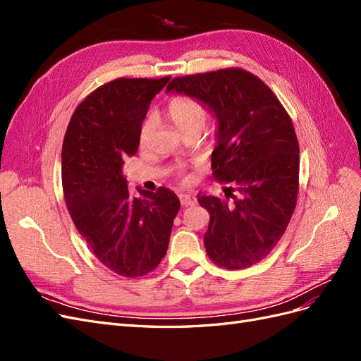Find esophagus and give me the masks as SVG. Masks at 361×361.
I'll return each mask as SVG.
<instances>
[{
    "instance_id": "1",
    "label": "esophagus",
    "mask_w": 361,
    "mask_h": 361,
    "mask_svg": "<svg viewBox=\"0 0 361 361\" xmlns=\"http://www.w3.org/2000/svg\"><path fill=\"white\" fill-rule=\"evenodd\" d=\"M179 200H180V204L182 206H191V204H195V197L191 194H179Z\"/></svg>"
}]
</instances>
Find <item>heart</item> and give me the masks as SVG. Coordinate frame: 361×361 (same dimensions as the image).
<instances>
[{"instance_id":"obj_1","label":"heart","mask_w":361,"mask_h":361,"mask_svg":"<svg viewBox=\"0 0 361 361\" xmlns=\"http://www.w3.org/2000/svg\"><path fill=\"white\" fill-rule=\"evenodd\" d=\"M169 116L171 122L179 129V133L183 130L191 129V128H200L203 129L206 122V111L192 97L188 96H178L170 101L169 104ZM155 120L152 116H149L140 129V140L146 141L150 135L152 130H154Z\"/></svg>"}]
</instances>
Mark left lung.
<instances>
[{
  "instance_id": "obj_1",
  "label": "left lung",
  "mask_w": 361,
  "mask_h": 361,
  "mask_svg": "<svg viewBox=\"0 0 361 361\" xmlns=\"http://www.w3.org/2000/svg\"><path fill=\"white\" fill-rule=\"evenodd\" d=\"M166 93L192 97L215 117L214 176L238 190L232 203L197 194L211 215L207 256L227 269L257 264L280 241L297 204L300 147L288 113L267 84L243 69L174 78Z\"/></svg>"
}]
</instances>
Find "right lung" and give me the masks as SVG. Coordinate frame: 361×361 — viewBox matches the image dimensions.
<instances>
[{"mask_svg":"<svg viewBox=\"0 0 361 361\" xmlns=\"http://www.w3.org/2000/svg\"><path fill=\"white\" fill-rule=\"evenodd\" d=\"M161 80L118 78L76 108L61 149L63 192L69 214L93 255L123 277L155 269L167 253L180 202L171 190L128 191L122 167L140 145V129Z\"/></svg>","mask_w":361,"mask_h":361,"instance_id":"add662e5","label":"right lung"}]
</instances>
